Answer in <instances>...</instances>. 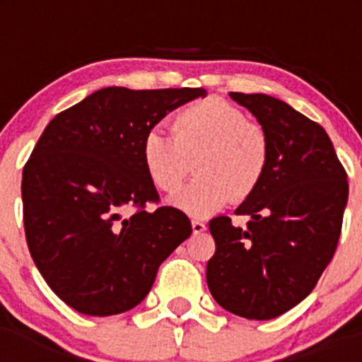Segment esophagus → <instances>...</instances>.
Instances as JSON below:
<instances>
[{
	"mask_svg": "<svg viewBox=\"0 0 362 362\" xmlns=\"http://www.w3.org/2000/svg\"><path fill=\"white\" fill-rule=\"evenodd\" d=\"M192 230H194V233H203L206 230V225L201 221H192Z\"/></svg>",
	"mask_w": 362,
	"mask_h": 362,
	"instance_id": "1",
	"label": "esophagus"
}]
</instances>
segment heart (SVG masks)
Returning <instances> with one entry per match:
<instances>
[{"mask_svg":"<svg viewBox=\"0 0 362 362\" xmlns=\"http://www.w3.org/2000/svg\"><path fill=\"white\" fill-rule=\"evenodd\" d=\"M270 159L267 130L219 98L179 108L172 117V134L150 127L141 139L143 166L158 190H177L194 161L197 175L170 203L196 219L219 212L230 201L250 199L267 177Z\"/></svg>","mask_w":362,"mask_h":362,"instance_id":"heart-1","label":"heart"}]
</instances>
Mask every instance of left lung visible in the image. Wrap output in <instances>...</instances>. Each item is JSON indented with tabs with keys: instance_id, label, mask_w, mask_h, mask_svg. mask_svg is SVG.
Returning <instances> with one entry per match:
<instances>
[{
	"instance_id": "obj_1",
	"label": "left lung",
	"mask_w": 362,
	"mask_h": 362,
	"mask_svg": "<svg viewBox=\"0 0 362 362\" xmlns=\"http://www.w3.org/2000/svg\"><path fill=\"white\" fill-rule=\"evenodd\" d=\"M257 117L272 143L270 168L254 196L210 221L216 254L206 264L210 293L239 317L267 321L288 312L332 261L348 201L346 170L321 124L264 94L230 92Z\"/></svg>"
}]
</instances>
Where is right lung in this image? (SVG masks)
Masks as SVG:
<instances>
[{
  "label": "right lung",
  "mask_w": 362,
  "mask_h": 362,
  "mask_svg": "<svg viewBox=\"0 0 362 362\" xmlns=\"http://www.w3.org/2000/svg\"><path fill=\"white\" fill-rule=\"evenodd\" d=\"M204 88L108 86L59 112L23 166L27 245L52 292L70 308L105 317L134 308L159 264L190 238V219L159 204L141 139ZM133 214L122 217L124 210Z\"/></svg>",
  "instance_id": "1"
}]
</instances>
